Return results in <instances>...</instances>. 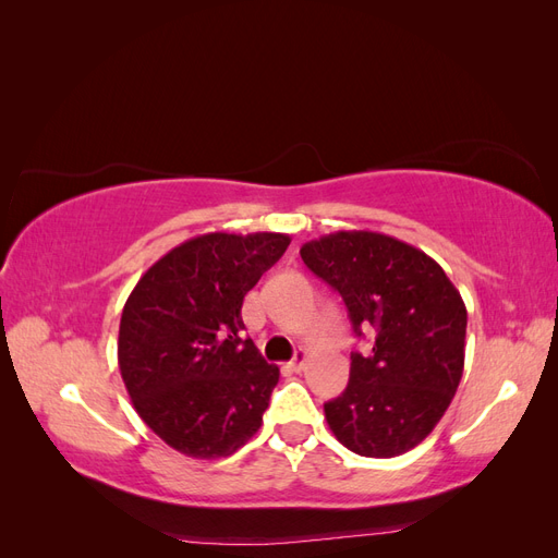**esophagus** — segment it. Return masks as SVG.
Listing matches in <instances>:
<instances>
[{
  "label": "esophagus",
  "mask_w": 558,
  "mask_h": 558,
  "mask_svg": "<svg viewBox=\"0 0 558 558\" xmlns=\"http://www.w3.org/2000/svg\"><path fill=\"white\" fill-rule=\"evenodd\" d=\"M305 361H307V351H305V349H300V351H295V356L291 359L289 367L293 369V373H300V369L305 367Z\"/></svg>",
  "instance_id": "esophagus-1"
}]
</instances>
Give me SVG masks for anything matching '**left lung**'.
Listing matches in <instances>:
<instances>
[{"mask_svg": "<svg viewBox=\"0 0 558 558\" xmlns=\"http://www.w3.org/2000/svg\"><path fill=\"white\" fill-rule=\"evenodd\" d=\"M300 256L342 295L356 337L375 332L373 351H351L344 393L324 404L330 430L369 459L410 451L442 418L463 375L461 293L424 251L379 232L326 234Z\"/></svg>", "mask_w": 558, "mask_h": 558, "instance_id": "1", "label": "left lung"}]
</instances>
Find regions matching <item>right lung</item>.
<instances>
[{
  "label": "right lung",
  "mask_w": 558,
  "mask_h": 558,
  "mask_svg": "<svg viewBox=\"0 0 558 558\" xmlns=\"http://www.w3.org/2000/svg\"><path fill=\"white\" fill-rule=\"evenodd\" d=\"M289 234L209 232L146 269L118 330V367L144 424L193 459H223L263 424L279 367L242 340V302Z\"/></svg>",
  "instance_id": "obj_1"
}]
</instances>
